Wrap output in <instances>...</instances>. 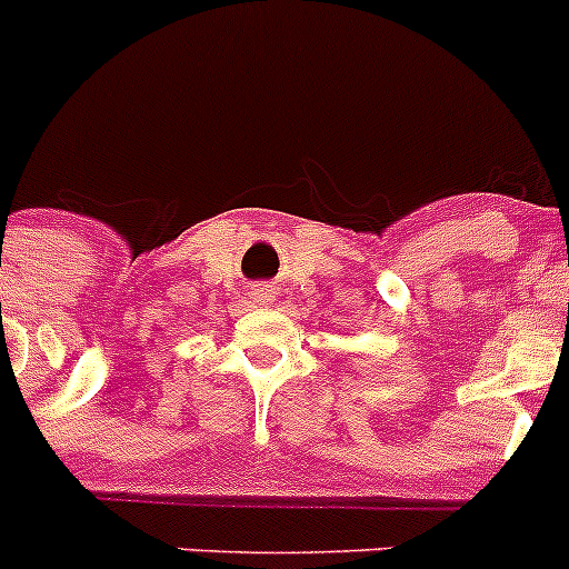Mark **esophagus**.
Returning <instances> with one entry per match:
<instances>
[{"label": "esophagus", "instance_id": "esophagus-1", "mask_svg": "<svg viewBox=\"0 0 569 569\" xmlns=\"http://www.w3.org/2000/svg\"><path fill=\"white\" fill-rule=\"evenodd\" d=\"M256 300L258 302H269V300H272V289H269V286H258Z\"/></svg>", "mask_w": 569, "mask_h": 569}]
</instances>
